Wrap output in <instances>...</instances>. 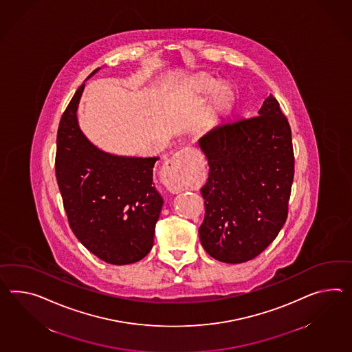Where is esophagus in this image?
<instances>
[{"label":"esophagus","instance_id":"1","mask_svg":"<svg viewBox=\"0 0 352 352\" xmlns=\"http://www.w3.org/2000/svg\"><path fill=\"white\" fill-rule=\"evenodd\" d=\"M195 153L190 147H184L173 155L164 164L162 170V182L164 186L173 193H178L183 188L184 177L188 174L192 166Z\"/></svg>","mask_w":352,"mask_h":352}]
</instances>
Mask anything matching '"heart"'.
I'll list each match as a JSON object with an SVG mask.
<instances>
[{
	"label": "heart",
	"mask_w": 352,
	"mask_h": 352,
	"mask_svg": "<svg viewBox=\"0 0 352 352\" xmlns=\"http://www.w3.org/2000/svg\"><path fill=\"white\" fill-rule=\"evenodd\" d=\"M216 87H217V81L212 78H210V76H206V75L198 76L193 81L195 90L197 93H201V94H208V93L214 91V89ZM232 90H230L229 86H219L218 89L214 91V98H212V108H214V111H223V109H225L230 103V100H232Z\"/></svg>",
	"instance_id": "1"
}]
</instances>
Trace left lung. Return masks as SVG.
Wrapping results in <instances>:
<instances>
[{"label": "left lung", "instance_id": "8db88e82", "mask_svg": "<svg viewBox=\"0 0 352 352\" xmlns=\"http://www.w3.org/2000/svg\"><path fill=\"white\" fill-rule=\"evenodd\" d=\"M259 116L221 123L198 140L208 160L201 188V244L223 263L257 257L287 219L294 179L292 129L270 95Z\"/></svg>", "mask_w": 352, "mask_h": 352}]
</instances>
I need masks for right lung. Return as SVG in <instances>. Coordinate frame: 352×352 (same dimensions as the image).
<instances>
[{"label": "right lung", "instance_id": "1", "mask_svg": "<svg viewBox=\"0 0 352 352\" xmlns=\"http://www.w3.org/2000/svg\"><path fill=\"white\" fill-rule=\"evenodd\" d=\"M84 87L72 96L57 132L56 177L63 207L87 250L111 265L135 263L153 248L163 207L153 183L159 157L118 156L93 145L78 127Z\"/></svg>", "mask_w": 352, "mask_h": 352}]
</instances>
